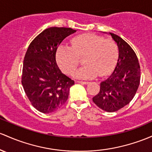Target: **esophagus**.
<instances>
[{"instance_id":"esophagus-1","label":"esophagus","mask_w":152,"mask_h":152,"mask_svg":"<svg viewBox=\"0 0 152 152\" xmlns=\"http://www.w3.org/2000/svg\"><path fill=\"white\" fill-rule=\"evenodd\" d=\"M76 82L80 83V84H89V81H76Z\"/></svg>"}]
</instances>
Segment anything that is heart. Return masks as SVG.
I'll return each mask as SVG.
<instances>
[{
    "label": "heart",
    "instance_id": "b5f03b06",
    "mask_svg": "<svg viewBox=\"0 0 152 152\" xmlns=\"http://www.w3.org/2000/svg\"><path fill=\"white\" fill-rule=\"evenodd\" d=\"M72 47L61 45L56 53V59L63 72L70 74L79 63V56L87 53L86 65L73 73L81 79H91L111 72L118 56L116 43L112 39L91 33L77 35L71 39Z\"/></svg>",
    "mask_w": 152,
    "mask_h": 152
}]
</instances>
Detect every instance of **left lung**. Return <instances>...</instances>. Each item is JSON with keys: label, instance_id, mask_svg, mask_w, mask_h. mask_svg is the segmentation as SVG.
Returning a JSON list of instances; mask_svg holds the SVG:
<instances>
[{"label": "left lung", "instance_id": "8db88e82", "mask_svg": "<svg viewBox=\"0 0 152 152\" xmlns=\"http://www.w3.org/2000/svg\"><path fill=\"white\" fill-rule=\"evenodd\" d=\"M119 50L118 63L108 79L102 81L99 93L92 100L109 113L118 111L133 99L140 84L141 68L136 54L121 37L110 33Z\"/></svg>", "mask_w": 152, "mask_h": 152}]
</instances>
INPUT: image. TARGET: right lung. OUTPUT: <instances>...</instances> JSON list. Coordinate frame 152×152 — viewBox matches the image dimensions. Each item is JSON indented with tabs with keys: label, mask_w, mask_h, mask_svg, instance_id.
Wrapping results in <instances>:
<instances>
[{
	"label": "right lung",
	"mask_w": 152,
	"mask_h": 152,
	"mask_svg": "<svg viewBox=\"0 0 152 152\" xmlns=\"http://www.w3.org/2000/svg\"><path fill=\"white\" fill-rule=\"evenodd\" d=\"M75 31L71 28H48L33 39L26 50L21 84L31 104L41 113H53L61 108L74 84L59 69L56 56L61 42Z\"/></svg>",
	"instance_id": "1"
}]
</instances>
